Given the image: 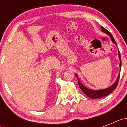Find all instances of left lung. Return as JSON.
<instances>
[{
    "label": "left lung",
    "mask_w": 127,
    "mask_h": 127,
    "mask_svg": "<svg viewBox=\"0 0 127 127\" xmlns=\"http://www.w3.org/2000/svg\"><path fill=\"white\" fill-rule=\"evenodd\" d=\"M101 30L104 33L108 35L110 37V38H111V39L112 42L117 46V44H116V41H115V40H114V37H113L111 33H110L108 30H107L105 29H104V28L103 27H102V26H101ZM118 57H119V59H120V65L119 66H120V69L121 70V67H122V61H121L120 53L119 50H118ZM74 74L75 76L77 77V80H78V85H79V88H81V90L83 91V92L85 93V94H86L88 97H89V98H94V99H97V98H102V97H105V96L109 95L110 94H111V93L113 92L114 90L116 89V86H117L118 85V83L119 78H120V73H119L117 79H116V80L115 81V82H114V83H113L111 86H109V87H108V88H105V89L97 90H95L90 89V88L86 87L85 85H83L81 83V82L80 81V79H79L78 76H77L76 74Z\"/></svg>",
    "instance_id": "obj_1"
}]
</instances>
